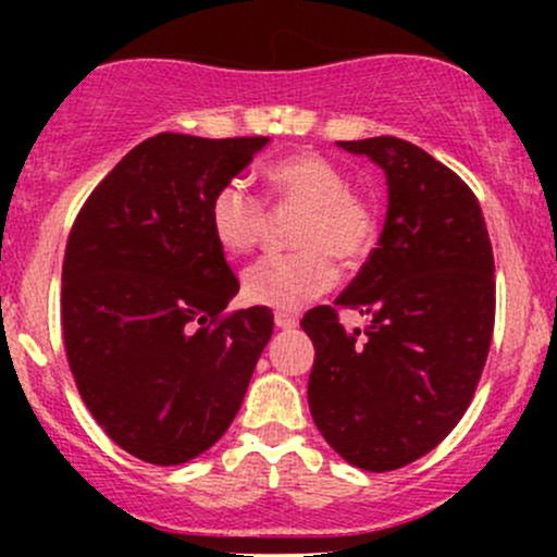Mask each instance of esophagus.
Wrapping results in <instances>:
<instances>
[{
	"label": "esophagus",
	"mask_w": 557,
	"mask_h": 557,
	"mask_svg": "<svg viewBox=\"0 0 557 557\" xmlns=\"http://www.w3.org/2000/svg\"><path fill=\"white\" fill-rule=\"evenodd\" d=\"M274 324H277L280 330H293L298 327V317L290 314V311H274Z\"/></svg>",
	"instance_id": "obj_1"
}]
</instances>
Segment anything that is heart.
<instances>
[{"label": "heart", "mask_w": 557, "mask_h": 557, "mask_svg": "<svg viewBox=\"0 0 557 557\" xmlns=\"http://www.w3.org/2000/svg\"><path fill=\"white\" fill-rule=\"evenodd\" d=\"M272 201L304 207L296 230L300 251L272 253L243 272V296L251 304L293 311L330 290L341 261L367 259L380 238V214L367 196L350 190L348 175L330 159L300 151L267 168ZM209 225L227 253L257 248L267 225L264 201L243 181H227L209 201Z\"/></svg>", "instance_id": "obj_1"}]
</instances>
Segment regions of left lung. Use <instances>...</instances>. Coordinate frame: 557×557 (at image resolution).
Listing matches in <instances>:
<instances>
[{
    "label": "left lung",
    "instance_id": "8db88e82",
    "mask_svg": "<svg viewBox=\"0 0 557 557\" xmlns=\"http://www.w3.org/2000/svg\"><path fill=\"white\" fill-rule=\"evenodd\" d=\"M385 170L380 243L335 306L306 311L309 408L348 463L393 471L426 456L469 408L495 327V259L474 190L408 140H337ZM337 308L373 319L348 333Z\"/></svg>",
    "mask_w": 557,
    "mask_h": 557
}]
</instances>
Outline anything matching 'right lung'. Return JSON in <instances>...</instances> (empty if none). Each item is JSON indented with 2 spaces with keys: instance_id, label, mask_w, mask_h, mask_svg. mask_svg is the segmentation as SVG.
Listing matches in <instances>:
<instances>
[{
  "instance_id": "right-lung-1",
  "label": "right lung",
  "mask_w": 557,
  "mask_h": 557,
  "mask_svg": "<svg viewBox=\"0 0 557 557\" xmlns=\"http://www.w3.org/2000/svg\"><path fill=\"white\" fill-rule=\"evenodd\" d=\"M264 136L159 133L120 159L70 230L62 337L91 417L131 456L177 466L238 413L274 317L225 314L238 293L209 201Z\"/></svg>"
}]
</instances>
